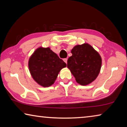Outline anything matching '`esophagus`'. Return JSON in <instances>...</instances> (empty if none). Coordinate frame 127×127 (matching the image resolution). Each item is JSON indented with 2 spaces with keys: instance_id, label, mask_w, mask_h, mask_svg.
<instances>
[{
  "instance_id": "34e87169",
  "label": "esophagus",
  "mask_w": 127,
  "mask_h": 127,
  "mask_svg": "<svg viewBox=\"0 0 127 127\" xmlns=\"http://www.w3.org/2000/svg\"><path fill=\"white\" fill-rule=\"evenodd\" d=\"M67 58H64V59H63V61H64V62H65V63H67Z\"/></svg>"
}]
</instances>
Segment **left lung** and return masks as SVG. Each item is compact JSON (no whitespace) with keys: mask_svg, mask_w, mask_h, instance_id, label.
<instances>
[{"mask_svg":"<svg viewBox=\"0 0 127 127\" xmlns=\"http://www.w3.org/2000/svg\"><path fill=\"white\" fill-rule=\"evenodd\" d=\"M72 55L67 61V67L79 84L85 86L97 78L101 66V58L88 44L75 46Z\"/></svg>","mask_w":127,"mask_h":127,"instance_id":"obj_1","label":"left lung"}]
</instances>
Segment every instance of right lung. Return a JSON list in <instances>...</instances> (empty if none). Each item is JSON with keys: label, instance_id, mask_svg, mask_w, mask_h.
Wrapping results in <instances>:
<instances>
[{"label": "right lung", "instance_id": "right-lung-1", "mask_svg": "<svg viewBox=\"0 0 127 127\" xmlns=\"http://www.w3.org/2000/svg\"><path fill=\"white\" fill-rule=\"evenodd\" d=\"M66 64L49 48L37 49L29 59V67L32 78L43 87L54 84L58 75Z\"/></svg>", "mask_w": 127, "mask_h": 127}]
</instances>
